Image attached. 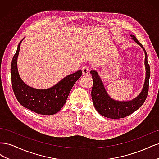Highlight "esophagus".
Listing matches in <instances>:
<instances>
[{
	"label": "esophagus",
	"mask_w": 159,
	"mask_h": 159,
	"mask_svg": "<svg viewBox=\"0 0 159 159\" xmlns=\"http://www.w3.org/2000/svg\"><path fill=\"white\" fill-rule=\"evenodd\" d=\"M81 70H82V74L84 75H86V74H88V73L89 72L90 70H89V68L88 66H84L82 68V69H81Z\"/></svg>",
	"instance_id": "esophagus-1"
}]
</instances>
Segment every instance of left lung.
Returning <instances> with one entry per match:
<instances>
[{
    "mask_svg": "<svg viewBox=\"0 0 159 159\" xmlns=\"http://www.w3.org/2000/svg\"><path fill=\"white\" fill-rule=\"evenodd\" d=\"M132 39L140 45L145 51L146 67V78L143 90L137 97L129 102H117L111 98L105 91L102 80L95 71H91L90 74L93 78V87L91 90L93 105L97 111L103 116L110 119L124 118L135 111L145 102L147 99L148 86L149 78H150V66L147 61V54L143 46L138 41L137 38L132 36Z\"/></svg>",
    "mask_w": 159,
    "mask_h": 159,
    "instance_id": "1",
    "label": "left lung"
}]
</instances>
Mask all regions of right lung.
Segmentation results:
<instances>
[{
  "label": "right lung",
  "instance_id": "1",
  "mask_svg": "<svg viewBox=\"0 0 159 159\" xmlns=\"http://www.w3.org/2000/svg\"><path fill=\"white\" fill-rule=\"evenodd\" d=\"M23 40V39H22ZM22 40L19 42L11 63L12 86L14 93L22 106L38 114L50 115L64 106L73 85L81 76V70L66 76L52 88L37 89L26 85L19 76L17 57Z\"/></svg>",
  "mask_w": 159,
  "mask_h": 159
}]
</instances>
